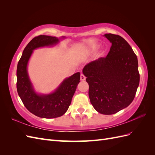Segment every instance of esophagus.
I'll return each instance as SVG.
<instances>
[{
    "label": "esophagus",
    "mask_w": 155,
    "mask_h": 155,
    "mask_svg": "<svg viewBox=\"0 0 155 155\" xmlns=\"http://www.w3.org/2000/svg\"><path fill=\"white\" fill-rule=\"evenodd\" d=\"M85 79H86V77H85V76H84V74H81V76H80V79H81V81H84Z\"/></svg>",
    "instance_id": "esophagus-1"
}]
</instances>
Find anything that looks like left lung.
I'll use <instances>...</instances> for the list:
<instances>
[{
	"mask_svg": "<svg viewBox=\"0 0 155 155\" xmlns=\"http://www.w3.org/2000/svg\"><path fill=\"white\" fill-rule=\"evenodd\" d=\"M112 43L106 57L91 61L83 69L88 95L95 110L113 114L133 101L140 83L137 56L123 37L104 35Z\"/></svg>",
	"mask_w": 155,
	"mask_h": 155,
	"instance_id": "1",
	"label": "left lung"
}]
</instances>
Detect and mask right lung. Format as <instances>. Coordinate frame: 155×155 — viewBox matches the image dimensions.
<instances>
[{
  "label": "right lung",
  "instance_id": "add662e5",
  "mask_svg": "<svg viewBox=\"0 0 155 155\" xmlns=\"http://www.w3.org/2000/svg\"><path fill=\"white\" fill-rule=\"evenodd\" d=\"M59 39L55 37L42 35L35 37L24 49L17 68V90L23 104L32 114L43 118H54L66 112L80 80L77 72L65 79L60 86L49 94H37L32 87L27 72L29 59L35 48L56 45Z\"/></svg>",
  "mask_w": 155,
  "mask_h": 155
}]
</instances>
